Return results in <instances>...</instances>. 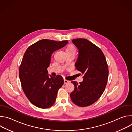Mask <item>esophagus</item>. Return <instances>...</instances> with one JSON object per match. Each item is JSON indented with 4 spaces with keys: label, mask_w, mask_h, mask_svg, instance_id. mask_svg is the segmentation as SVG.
I'll return each instance as SVG.
<instances>
[{
    "label": "esophagus",
    "mask_w": 132,
    "mask_h": 132,
    "mask_svg": "<svg viewBox=\"0 0 132 132\" xmlns=\"http://www.w3.org/2000/svg\"><path fill=\"white\" fill-rule=\"evenodd\" d=\"M68 82H69V80H66V79L64 80V84H67V83H68Z\"/></svg>",
    "instance_id": "34e87169"
}]
</instances>
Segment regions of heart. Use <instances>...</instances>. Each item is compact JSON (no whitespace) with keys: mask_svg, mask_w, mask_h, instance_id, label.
Listing matches in <instances>:
<instances>
[{"mask_svg":"<svg viewBox=\"0 0 132 132\" xmlns=\"http://www.w3.org/2000/svg\"><path fill=\"white\" fill-rule=\"evenodd\" d=\"M76 50L75 48V46L71 44H70L67 45V46L66 48V53H76Z\"/></svg>","mask_w":132,"mask_h":132,"instance_id":"obj_1","label":"heart"}]
</instances>
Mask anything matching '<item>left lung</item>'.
<instances>
[{
	"instance_id": "8db88e82",
	"label": "left lung",
	"mask_w": 132,
	"mask_h": 132,
	"mask_svg": "<svg viewBox=\"0 0 132 132\" xmlns=\"http://www.w3.org/2000/svg\"><path fill=\"white\" fill-rule=\"evenodd\" d=\"M72 42L79 51L75 67L84 76L79 84L71 81L75 89L70 96L74 104L87 106L96 102L103 93L108 81V66L102 51L90 41L76 39Z\"/></svg>"
}]
</instances>
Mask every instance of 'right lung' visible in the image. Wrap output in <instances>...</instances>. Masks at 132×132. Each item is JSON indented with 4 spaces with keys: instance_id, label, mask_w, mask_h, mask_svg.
Here are the masks:
<instances>
[{
    "instance_id": "1",
    "label": "right lung",
    "mask_w": 132,
    "mask_h": 132,
    "mask_svg": "<svg viewBox=\"0 0 132 132\" xmlns=\"http://www.w3.org/2000/svg\"><path fill=\"white\" fill-rule=\"evenodd\" d=\"M68 42L41 40L30 46L23 55L19 71L21 86L27 98L37 107L48 108L56 101L64 81L60 75L48 77L47 69L53 53Z\"/></svg>"
}]
</instances>
